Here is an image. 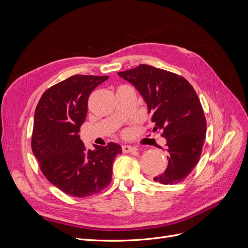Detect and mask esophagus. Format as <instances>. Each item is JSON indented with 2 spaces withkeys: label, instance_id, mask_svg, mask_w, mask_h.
I'll use <instances>...</instances> for the list:
<instances>
[{
  "label": "esophagus",
  "instance_id": "obj_1",
  "mask_svg": "<svg viewBox=\"0 0 248 248\" xmlns=\"http://www.w3.org/2000/svg\"><path fill=\"white\" fill-rule=\"evenodd\" d=\"M122 151L124 153H134V152L138 151V149L132 147V146H129V145H123L122 146Z\"/></svg>",
  "mask_w": 248,
  "mask_h": 248
}]
</instances>
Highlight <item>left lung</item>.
Segmentation results:
<instances>
[{"instance_id": "1", "label": "left lung", "mask_w": 248, "mask_h": 248, "mask_svg": "<svg viewBox=\"0 0 248 248\" xmlns=\"http://www.w3.org/2000/svg\"><path fill=\"white\" fill-rule=\"evenodd\" d=\"M118 74L138 90L151 115L153 131L161 130L167 140L168 167L154 181H183L198 164L206 139V119L194 89L182 77L146 64Z\"/></svg>"}]
</instances>
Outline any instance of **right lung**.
Here are the masks:
<instances>
[{"mask_svg": "<svg viewBox=\"0 0 248 248\" xmlns=\"http://www.w3.org/2000/svg\"><path fill=\"white\" fill-rule=\"evenodd\" d=\"M108 76H73L43 93L34 115L32 150L48 181L66 194L86 198L111 181L112 162L122 148L116 142L86 149L79 137L88 99Z\"/></svg>", "mask_w": 248, "mask_h": 248, "instance_id": "obj_1", "label": "right lung"}]
</instances>
